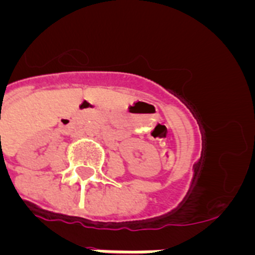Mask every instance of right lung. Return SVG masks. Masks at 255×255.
<instances>
[{
    "label": "right lung",
    "instance_id": "obj_1",
    "mask_svg": "<svg viewBox=\"0 0 255 255\" xmlns=\"http://www.w3.org/2000/svg\"><path fill=\"white\" fill-rule=\"evenodd\" d=\"M0 138H1V136H0Z\"/></svg>",
    "mask_w": 255,
    "mask_h": 255
}]
</instances>
